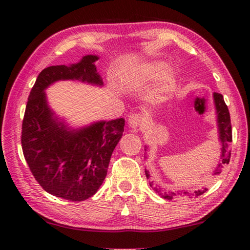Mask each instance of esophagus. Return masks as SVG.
Instances as JSON below:
<instances>
[{
	"mask_svg": "<svg viewBox=\"0 0 250 250\" xmlns=\"http://www.w3.org/2000/svg\"><path fill=\"white\" fill-rule=\"evenodd\" d=\"M129 125L132 129H138L143 124V116L140 115V113H132V115L129 116Z\"/></svg>",
	"mask_w": 250,
	"mask_h": 250,
	"instance_id": "esophagus-1",
	"label": "esophagus"
}]
</instances>
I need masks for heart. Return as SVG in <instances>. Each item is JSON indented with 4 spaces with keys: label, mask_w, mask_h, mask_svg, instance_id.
Here are the masks:
<instances>
[{
    "label": "heart",
    "mask_w": 250,
    "mask_h": 250,
    "mask_svg": "<svg viewBox=\"0 0 250 250\" xmlns=\"http://www.w3.org/2000/svg\"><path fill=\"white\" fill-rule=\"evenodd\" d=\"M167 69L168 67L167 64L156 62H152V64L146 65L145 67V69H143L142 74H143V77H145L146 80H155L163 77V76L167 74ZM173 87H174V78H173L172 75L168 74L164 77L163 83L158 90V94L159 95L167 94V92H170L173 89Z\"/></svg>",
    "instance_id": "obj_1"
}]
</instances>
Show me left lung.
Wrapping results in <instances>:
<instances>
[{
	"label": "left lung",
	"mask_w": 250,
	"mask_h": 250,
	"mask_svg": "<svg viewBox=\"0 0 250 250\" xmlns=\"http://www.w3.org/2000/svg\"><path fill=\"white\" fill-rule=\"evenodd\" d=\"M214 100H215V105H216L217 110V120H218V128H219V139H221L222 142V163L219 164L218 167L214 171V175H218L219 173L222 172V164H228L230 160V142L232 141V134H231V124H230V116L229 111H228V108L224 101L223 95L218 94V92H214ZM146 179H149V172L146 171ZM152 186V185H151ZM156 193H159L160 195H162L166 200H172L174 196H182V195H189L188 192H183L181 193H170V192H164V194H161V188H154ZM207 191V188H202L197 191L194 192L192 195L194 196H200L203 193Z\"/></svg>",
	"instance_id": "obj_1"
}]
</instances>
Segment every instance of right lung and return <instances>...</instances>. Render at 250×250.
I'll use <instances>...</instances> for the list:
<instances>
[{
	"label": "right lung",
	"mask_w": 250,
	"mask_h": 250,
	"mask_svg": "<svg viewBox=\"0 0 250 250\" xmlns=\"http://www.w3.org/2000/svg\"><path fill=\"white\" fill-rule=\"evenodd\" d=\"M88 55L71 66H50L41 71L28 96L22 124V150L33 176L54 196L82 202L98 191L110 158L122 137L125 119L103 121L82 130H68L53 119L44 89L61 79L103 84Z\"/></svg>",
	"instance_id": "1"
}]
</instances>
